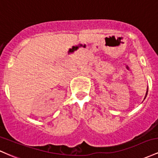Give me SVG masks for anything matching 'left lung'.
<instances>
[{
	"instance_id": "1",
	"label": "left lung",
	"mask_w": 158,
	"mask_h": 158,
	"mask_svg": "<svg viewBox=\"0 0 158 158\" xmlns=\"http://www.w3.org/2000/svg\"><path fill=\"white\" fill-rule=\"evenodd\" d=\"M147 93H148V89H147V91H146V95H147ZM146 97H145V98H146Z\"/></svg>"
}]
</instances>
